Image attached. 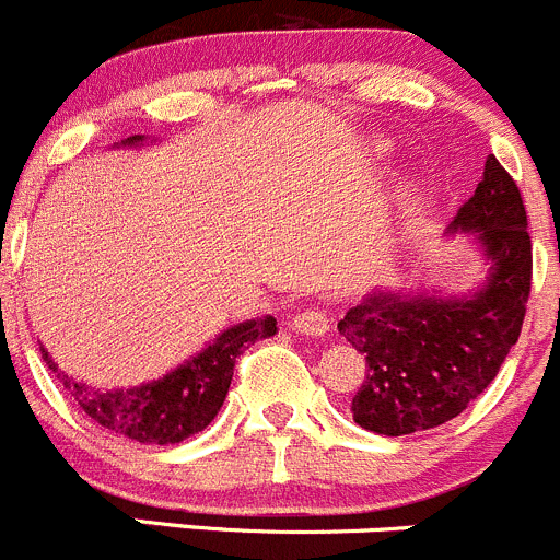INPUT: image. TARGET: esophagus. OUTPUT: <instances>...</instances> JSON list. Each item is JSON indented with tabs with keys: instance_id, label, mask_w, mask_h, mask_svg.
Wrapping results in <instances>:
<instances>
[{
	"instance_id": "34e87169",
	"label": "esophagus",
	"mask_w": 560,
	"mask_h": 560,
	"mask_svg": "<svg viewBox=\"0 0 560 560\" xmlns=\"http://www.w3.org/2000/svg\"><path fill=\"white\" fill-rule=\"evenodd\" d=\"M291 329H296L302 335H313V338H322V335L329 332V318L318 307H307V311L296 313L291 318Z\"/></svg>"
}]
</instances>
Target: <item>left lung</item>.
Returning <instances> with one entry per match:
<instances>
[{"label":"left lung","instance_id":"1","mask_svg":"<svg viewBox=\"0 0 560 560\" xmlns=\"http://www.w3.org/2000/svg\"><path fill=\"white\" fill-rule=\"evenodd\" d=\"M448 233H467L483 253L489 269L478 289L465 296L376 289L338 322V332L365 357L351 415L376 434H412L465 412L523 329L534 269L528 217L492 153Z\"/></svg>","mask_w":560,"mask_h":560}]
</instances>
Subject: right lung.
<instances>
[{
  "mask_svg": "<svg viewBox=\"0 0 560 560\" xmlns=\"http://www.w3.org/2000/svg\"><path fill=\"white\" fill-rule=\"evenodd\" d=\"M117 145L140 148L145 145V135H135L129 140H120ZM275 332V316L233 324V327L222 329L206 349L164 374L162 380L126 387V390L124 387H117V390L90 387L88 382H79L66 374L44 346H40V354L51 374L60 380L68 396L82 407L90 420L109 429L112 434L135 440V443L173 445L203 431L217 418L220 407L225 404L228 387H231L236 357L255 340L271 338Z\"/></svg>",
  "mask_w": 560,
  "mask_h": 560,
  "instance_id": "obj_1",
  "label": "right lung"
}]
</instances>
